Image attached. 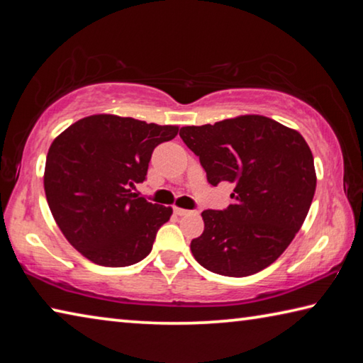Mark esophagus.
Listing matches in <instances>:
<instances>
[{
  "label": "esophagus",
  "instance_id": "1",
  "mask_svg": "<svg viewBox=\"0 0 363 363\" xmlns=\"http://www.w3.org/2000/svg\"><path fill=\"white\" fill-rule=\"evenodd\" d=\"M174 213L177 214V216H189V214L192 213V211L184 210V208H177V206H174Z\"/></svg>",
  "mask_w": 363,
  "mask_h": 363
}]
</instances>
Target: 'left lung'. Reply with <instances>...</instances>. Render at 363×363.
<instances>
[{
    "label": "left lung",
    "mask_w": 363,
    "mask_h": 363,
    "mask_svg": "<svg viewBox=\"0 0 363 363\" xmlns=\"http://www.w3.org/2000/svg\"><path fill=\"white\" fill-rule=\"evenodd\" d=\"M179 136L200 158L211 186L233 184L225 210L201 213L205 230L190 243L195 259L225 277L270 266L291 243L314 199V157L304 138L262 115L184 126Z\"/></svg>",
    "instance_id": "8db88e82"
}]
</instances>
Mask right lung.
<instances>
[{
	"label": "right lung",
	"instance_id": "obj_1",
	"mask_svg": "<svg viewBox=\"0 0 363 363\" xmlns=\"http://www.w3.org/2000/svg\"><path fill=\"white\" fill-rule=\"evenodd\" d=\"M177 131V126L91 115L54 139L45 168L49 210L72 247L89 261L125 267L150 253L173 210L131 189L145 181L153 149Z\"/></svg>",
	"mask_w": 363,
	"mask_h": 363
}]
</instances>
